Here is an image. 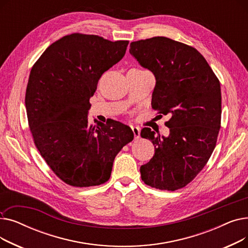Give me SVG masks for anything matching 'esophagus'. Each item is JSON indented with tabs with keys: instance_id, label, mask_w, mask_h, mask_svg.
Masks as SVG:
<instances>
[{
	"instance_id": "1",
	"label": "esophagus",
	"mask_w": 248,
	"mask_h": 248,
	"mask_svg": "<svg viewBox=\"0 0 248 248\" xmlns=\"http://www.w3.org/2000/svg\"><path fill=\"white\" fill-rule=\"evenodd\" d=\"M132 129H133V133H134L135 139H136V140L140 139V127H138V126H132Z\"/></svg>"
}]
</instances>
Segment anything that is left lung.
Returning a JSON list of instances; mask_svg holds the SVG:
<instances>
[{
    "label": "left lung",
    "mask_w": 248,
    "mask_h": 248,
    "mask_svg": "<svg viewBox=\"0 0 248 248\" xmlns=\"http://www.w3.org/2000/svg\"><path fill=\"white\" fill-rule=\"evenodd\" d=\"M129 47V53L155 77L152 108L170 115L165 124L170 128L168 137L150 127L140 131L155 146L154 157L140 169L141 180L155 189H181L200 173L216 146L220 82L200 52L184 43L153 37Z\"/></svg>",
    "instance_id": "1"
}]
</instances>
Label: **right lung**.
I'll use <instances>...</instances> for the list:
<instances>
[{"instance_id":"1","label":"right lung","mask_w":248,"mask_h":248,"mask_svg":"<svg viewBox=\"0 0 248 248\" xmlns=\"http://www.w3.org/2000/svg\"><path fill=\"white\" fill-rule=\"evenodd\" d=\"M127 44L70 34L52 43L31 69L25 106L35 146L70 186L106 183L115 155L134 140L132 128L120 122L93 125L87 119L99 78L122 60Z\"/></svg>"}]
</instances>
